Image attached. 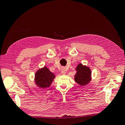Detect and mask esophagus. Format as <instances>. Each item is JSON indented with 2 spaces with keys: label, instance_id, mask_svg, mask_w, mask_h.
Returning <instances> with one entry per match:
<instances>
[{
  "label": "esophagus",
  "instance_id": "1",
  "mask_svg": "<svg viewBox=\"0 0 125 125\" xmlns=\"http://www.w3.org/2000/svg\"><path fill=\"white\" fill-rule=\"evenodd\" d=\"M66 68H62V74H65L66 73Z\"/></svg>",
  "mask_w": 125,
  "mask_h": 125
}]
</instances>
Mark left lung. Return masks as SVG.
I'll return each mask as SVG.
<instances>
[{"label":"left lung","instance_id":"1","mask_svg":"<svg viewBox=\"0 0 125 125\" xmlns=\"http://www.w3.org/2000/svg\"><path fill=\"white\" fill-rule=\"evenodd\" d=\"M77 73L74 76V80L78 84L85 85L91 80V71L90 68L83 66L82 64L79 65L77 67Z\"/></svg>","mask_w":125,"mask_h":125}]
</instances>
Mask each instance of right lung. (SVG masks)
I'll list each match as a JSON object with an SVG mask.
<instances>
[{
	"label": "right lung",
	"instance_id": "1",
	"mask_svg": "<svg viewBox=\"0 0 125 125\" xmlns=\"http://www.w3.org/2000/svg\"><path fill=\"white\" fill-rule=\"evenodd\" d=\"M55 75L47 67L40 69L35 74V82L40 88H45L50 86Z\"/></svg>",
	"mask_w": 125,
	"mask_h": 125
}]
</instances>
